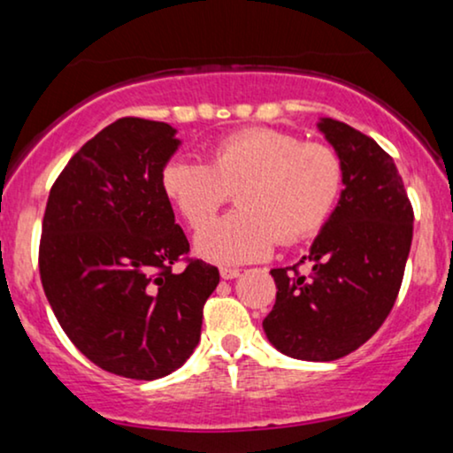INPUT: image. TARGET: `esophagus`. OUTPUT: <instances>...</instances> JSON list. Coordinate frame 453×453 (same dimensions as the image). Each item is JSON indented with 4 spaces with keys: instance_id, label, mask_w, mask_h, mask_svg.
Instances as JSON below:
<instances>
[{
    "instance_id": "34e87169",
    "label": "esophagus",
    "mask_w": 453,
    "mask_h": 453,
    "mask_svg": "<svg viewBox=\"0 0 453 453\" xmlns=\"http://www.w3.org/2000/svg\"><path fill=\"white\" fill-rule=\"evenodd\" d=\"M219 274H221V279L232 280V279L241 277V270H236V268H221V270H219Z\"/></svg>"
}]
</instances>
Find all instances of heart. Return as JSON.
Listing matches in <instances>:
<instances>
[{
    "instance_id": "obj_1",
    "label": "heart",
    "mask_w": 453,
    "mask_h": 453,
    "mask_svg": "<svg viewBox=\"0 0 453 453\" xmlns=\"http://www.w3.org/2000/svg\"><path fill=\"white\" fill-rule=\"evenodd\" d=\"M341 189L342 164L334 149L268 127L219 140L209 165L174 157L161 170V191L194 230L239 191L242 211L210 222L194 242L197 256L221 266L257 262L277 241L294 244L313 236L330 219Z\"/></svg>"
}]
</instances>
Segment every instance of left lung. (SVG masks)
Listing matches in <instances>:
<instances>
[{"label": "left lung", "instance_id": "left-lung-1", "mask_svg": "<svg viewBox=\"0 0 453 453\" xmlns=\"http://www.w3.org/2000/svg\"><path fill=\"white\" fill-rule=\"evenodd\" d=\"M317 129L342 164L339 204L303 257L309 273L270 270L277 300L262 326L285 356L332 362L371 339L396 303L413 209L396 164L375 140L330 117Z\"/></svg>", "mask_w": 453, "mask_h": 453}]
</instances>
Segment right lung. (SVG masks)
<instances>
[{"mask_svg":"<svg viewBox=\"0 0 453 453\" xmlns=\"http://www.w3.org/2000/svg\"><path fill=\"white\" fill-rule=\"evenodd\" d=\"M180 140L168 123L126 117L67 161L46 202L40 279L78 351L104 371L153 381L183 366L219 270L189 259L161 191Z\"/></svg>","mask_w":453,"mask_h":453,"instance_id":"add662e5","label":"right lung"}]
</instances>
